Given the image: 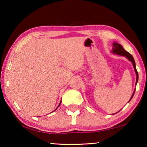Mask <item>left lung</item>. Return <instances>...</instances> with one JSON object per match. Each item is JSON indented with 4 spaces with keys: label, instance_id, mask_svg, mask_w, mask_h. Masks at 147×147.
I'll use <instances>...</instances> for the list:
<instances>
[{
    "label": "left lung",
    "instance_id": "8db88e82",
    "mask_svg": "<svg viewBox=\"0 0 147 147\" xmlns=\"http://www.w3.org/2000/svg\"><path fill=\"white\" fill-rule=\"evenodd\" d=\"M112 49H113V50H112V53L118 54V55H120L125 56L126 58H128V59H129L130 61L132 62V65H133V67L134 68V71H135L136 74V83H137V82L138 80V74L137 70H136L135 61H134V59L133 57H132V55L130 53H128V51H126V50L124 49L123 47H122L121 45H120L119 43H113V48H112ZM135 90H136V88H135ZM135 90H134V91L133 92V94H132V95L131 96V98H130V100L132 99V97H133L134 92H135ZM130 100H129V101H130ZM129 101H128V102H129Z\"/></svg>",
    "mask_w": 147,
    "mask_h": 147
}]
</instances>
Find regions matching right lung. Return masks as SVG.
Listing matches in <instances>:
<instances>
[{
  "label": "right lung",
  "instance_id": "1",
  "mask_svg": "<svg viewBox=\"0 0 147 147\" xmlns=\"http://www.w3.org/2000/svg\"><path fill=\"white\" fill-rule=\"evenodd\" d=\"M61 102H60V103H59V106H57V108H58V107H59V105H60V104H61ZM55 110H56V109H55Z\"/></svg>",
  "mask_w": 147,
  "mask_h": 147
}]
</instances>
